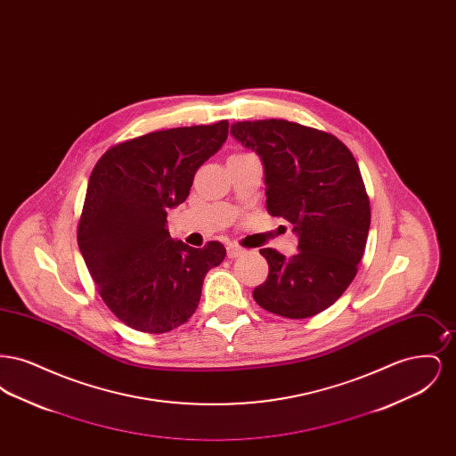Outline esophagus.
I'll return each instance as SVG.
<instances>
[{"mask_svg": "<svg viewBox=\"0 0 456 456\" xmlns=\"http://www.w3.org/2000/svg\"><path fill=\"white\" fill-rule=\"evenodd\" d=\"M246 251L242 249V248H239L236 244H229L227 246V256L229 258H238V256H242Z\"/></svg>", "mask_w": 456, "mask_h": 456, "instance_id": "34e87169", "label": "esophagus"}]
</instances>
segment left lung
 Wrapping results in <instances>:
<instances>
[{
  "label": "left lung",
  "mask_w": 456,
  "mask_h": 456,
  "mask_svg": "<svg viewBox=\"0 0 456 456\" xmlns=\"http://www.w3.org/2000/svg\"><path fill=\"white\" fill-rule=\"evenodd\" d=\"M231 134L258 153L266 208L299 239L290 258L260 249L268 277L253 297L283 318L314 316L347 290L364 255L370 208L359 166L333 134L285 119L242 121Z\"/></svg>",
  "instance_id": "left-lung-1"
}]
</instances>
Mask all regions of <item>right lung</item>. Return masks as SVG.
Listing matches in <instances>:
<instances>
[{"label":"right lung","instance_id":"right-lung-1","mask_svg":"<svg viewBox=\"0 0 456 456\" xmlns=\"http://www.w3.org/2000/svg\"><path fill=\"white\" fill-rule=\"evenodd\" d=\"M229 123L153 131L104 153L88 179L78 248L99 294L125 323L166 333L195 313L205 275L225 248L195 249L171 239L167 210L227 140Z\"/></svg>","mask_w":456,"mask_h":456}]
</instances>
